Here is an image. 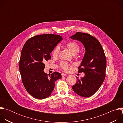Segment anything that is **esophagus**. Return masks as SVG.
<instances>
[{
	"instance_id": "esophagus-1",
	"label": "esophagus",
	"mask_w": 123,
	"mask_h": 123,
	"mask_svg": "<svg viewBox=\"0 0 123 123\" xmlns=\"http://www.w3.org/2000/svg\"><path fill=\"white\" fill-rule=\"evenodd\" d=\"M61 75H62V77H64V76H66V75H67L66 74H63V73L61 74Z\"/></svg>"
}]
</instances>
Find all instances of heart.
I'll use <instances>...</instances> for the list:
<instances>
[{
	"mask_svg": "<svg viewBox=\"0 0 123 123\" xmlns=\"http://www.w3.org/2000/svg\"><path fill=\"white\" fill-rule=\"evenodd\" d=\"M66 46L73 55H76L79 51L80 49V47L78 44L74 41H72L68 43V44H67ZM59 49H60L58 46H57L55 49L53 51V53H52V55H53L54 56L56 57L58 55ZM60 66L63 69L65 70V71H67L68 69V64L67 62H61L60 63Z\"/></svg>",
	"mask_w": 123,
	"mask_h": 123,
	"instance_id": "1",
	"label": "heart"
}]
</instances>
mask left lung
I'll return each instance as SVG.
<instances>
[{"label":"left lung","mask_w":123,"mask_h":123,"mask_svg":"<svg viewBox=\"0 0 123 123\" xmlns=\"http://www.w3.org/2000/svg\"><path fill=\"white\" fill-rule=\"evenodd\" d=\"M80 41L85 48V54L79 73H84L85 76L79 79L73 86V91L83 97L93 95L100 88L106 76V58L99 41L90 34L76 32L70 37Z\"/></svg>","instance_id":"left-lung-1"}]
</instances>
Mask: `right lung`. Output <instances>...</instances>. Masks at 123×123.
I'll list each match as a JSON object with an SVG mask.
<instances>
[{"label": "right lung", "instance_id": "obj_1", "mask_svg": "<svg viewBox=\"0 0 123 123\" xmlns=\"http://www.w3.org/2000/svg\"><path fill=\"white\" fill-rule=\"evenodd\" d=\"M62 39L59 35H38L29 39L23 47L19 71L25 89L34 98L48 97L54 90L55 82L62 77L59 73L49 75L44 69V62L51 58L50 54Z\"/></svg>", "mask_w": 123, "mask_h": 123}]
</instances>
